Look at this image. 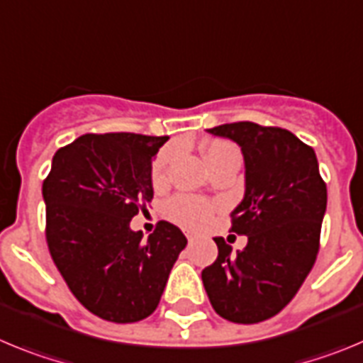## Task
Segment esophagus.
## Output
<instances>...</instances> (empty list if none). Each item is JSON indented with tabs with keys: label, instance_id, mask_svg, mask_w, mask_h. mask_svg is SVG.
I'll return each instance as SVG.
<instances>
[{
	"label": "esophagus",
	"instance_id": "34e87169",
	"mask_svg": "<svg viewBox=\"0 0 363 363\" xmlns=\"http://www.w3.org/2000/svg\"><path fill=\"white\" fill-rule=\"evenodd\" d=\"M186 238H188V240H189V242H191V240H195V238H197L199 237V233H195V231H186Z\"/></svg>",
	"mask_w": 363,
	"mask_h": 363
}]
</instances>
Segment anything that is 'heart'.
I'll return each instance as SVG.
<instances>
[{
  "mask_svg": "<svg viewBox=\"0 0 363 363\" xmlns=\"http://www.w3.org/2000/svg\"><path fill=\"white\" fill-rule=\"evenodd\" d=\"M202 155H204L208 168L226 161V159H240V152H238L237 146L230 141H224V139H213V141L206 143L202 146ZM172 157H174L172 150H164L157 155L152 166L153 186H162L168 181V169ZM164 211L172 220L179 222L182 226L199 228L210 222L213 208H211L210 202L202 201V199L191 197V195H175V197L166 202Z\"/></svg>",
  "mask_w": 363,
  "mask_h": 363,
  "instance_id": "obj_1",
  "label": "heart"
}]
</instances>
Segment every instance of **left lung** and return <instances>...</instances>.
Instances as JSON below:
<instances>
[{
	"label": "left lung",
	"mask_w": 363,
	"mask_h": 363,
	"mask_svg": "<svg viewBox=\"0 0 363 363\" xmlns=\"http://www.w3.org/2000/svg\"><path fill=\"white\" fill-rule=\"evenodd\" d=\"M242 150L246 194L231 213V231L247 246L233 253L217 237L218 257L202 269L211 306L235 324H257L282 311L316 260L328 188L315 150L289 130L250 121L208 130Z\"/></svg>",
	"instance_id": "obj_1"
}]
</instances>
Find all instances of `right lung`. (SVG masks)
Returning <instances> with one entry per match:
<instances>
[{
    "instance_id": "obj_1",
    "label": "right lung",
    "mask_w": 363,
    "mask_h": 363,
    "mask_svg": "<svg viewBox=\"0 0 363 363\" xmlns=\"http://www.w3.org/2000/svg\"><path fill=\"white\" fill-rule=\"evenodd\" d=\"M166 141V135L84 133L55 152L43 181L52 260L84 308L116 324L155 311L188 244L166 220L148 240L130 230L153 199L152 162Z\"/></svg>"
}]
</instances>
